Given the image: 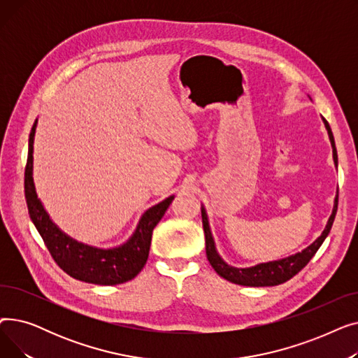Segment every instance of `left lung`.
<instances>
[{"label": "left lung", "mask_w": 358, "mask_h": 358, "mask_svg": "<svg viewBox=\"0 0 358 358\" xmlns=\"http://www.w3.org/2000/svg\"><path fill=\"white\" fill-rule=\"evenodd\" d=\"M324 123L328 130L329 141L332 145L334 162H335V165H338V155H336L334 135H332L331 127L325 119H324ZM336 209H338V194L334 201L332 215L328 219V223H327L322 235L319 236L313 243H310V245L308 248H305L302 252H297V254L290 255L283 259L262 262V264H257L250 268H236V267L228 266L227 262H224L220 258V255L217 254L216 247H215V241H213V236L210 232L208 215H206L204 208H201V220H203V229H204V238H206V255H208V259L210 262V266L213 267V270L224 280L231 281V283L241 285V286H251V287H266V286L281 285L302 270L312 259V257L316 254L319 247L322 245V242L325 241V238L328 236V234L332 228Z\"/></svg>", "instance_id": "1"}]
</instances>
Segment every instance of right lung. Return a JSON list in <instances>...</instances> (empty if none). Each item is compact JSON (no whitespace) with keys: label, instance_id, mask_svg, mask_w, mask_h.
Masks as SVG:
<instances>
[{"label":"right lung","instance_id":"1","mask_svg":"<svg viewBox=\"0 0 358 358\" xmlns=\"http://www.w3.org/2000/svg\"><path fill=\"white\" fill-rule=\"evenodd\" d=\"M36 124L37 120L33 123L29 136L24 194L30 219L37 232L41 234L52 258L66 274L85 283L115 286L135 278L146 264L152 231L174 200V196H169L148 209L141 217L134 235L120 247L100 250L69 238L50 220L42 201L37 199L33 181V142Z\"/></svg>","mask_w":358,"mask_h":358}]
</instances>
